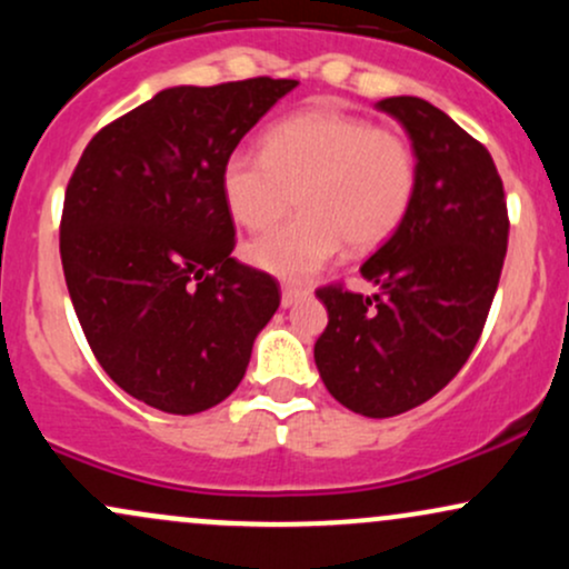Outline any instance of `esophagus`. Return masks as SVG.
<instances>
[{
    "label": "esophagus",
    "instance_id": "34e87169",
    "mask_svg": "<svg viewBox=\"0 0 569 569\" xmlns=\"http://www.w3.org/2000/svg\"><path fill=\"white\" fill-rule=\"evenodd\" d=\"M307 289H302V286H283V289H280V305L283 307H291V305H297L299 299L302 297H307Z\"/></svg>",
    "mask_w": 569,
    "mask_h": 569
}]
</instances>
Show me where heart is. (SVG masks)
Returning <instances> with one entry per match:
<instances>
[{
    "label": "heart",
    "instance_id": "heart-1",
    "mask_svg": "<svg viewBox=\"0 0 569 569\" xmlns=\"http://www.w3.org/2000/svg\"><path fill=\"white\" fill-rule=\"evenodd\" d=\"M417 184L409 141L337 109H302L264 133L262 154L234 149L221 162L227 213L248 232L299 217L253 240L246 259L280 280H307L348 246L369 253L407 217Z\"/></svg>",
    "mask_w": 569,
    "mask_h": 569
}]
</instances>
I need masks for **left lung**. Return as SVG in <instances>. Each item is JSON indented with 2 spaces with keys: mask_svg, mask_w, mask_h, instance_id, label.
<instances>
[{
  "mask_svg": "<svg viewBox=\"0 0 569 569\" xmlns=\"http://www.w3.org/2000/svg\"><path fill=\"white\" fill-rule=\"evenodd\" d=\"M377 109L407 130L415 198L361 267L377 293L318 289L329 326L316 367L342 407L382 420L426 403L468 361L498 291L508 211L492 158L452 117L415 96Z\"/></svg>",
  "mask_w": 569,
  "mask_h": 569,
  "instance_id": "left-lung-1",
  "label": "left lung"
}]
</instances>
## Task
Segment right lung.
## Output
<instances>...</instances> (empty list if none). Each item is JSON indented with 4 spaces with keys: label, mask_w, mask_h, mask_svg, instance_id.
I'll return each instance as SVG.
<instances>
[{
    "label": "right lung",
    "mask_w": 569,
    "mask_h": 569,
    "mask_svg": "<svg viewBox=\"0 0 569 569\" xmlns=\"http://www.w3.org/2000/svg\"><path fill=\"white\" fill-rule=\"evenodd\" d=\"M297 80L176 84L98 130L69 179L61 262L90 350L147 407L198 415L238 388L280 305L232 259L221 162Z\"/></svg>",
    "instance_id": "right-lung-1"
}]
</instances>
